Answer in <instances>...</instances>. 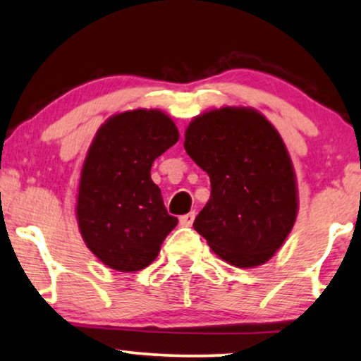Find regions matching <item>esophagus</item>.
Masks as SVG:
<instances>
[{"label": "esophagus", "instance_id": "obj_1", "mask_svg": "<svg viewBox=\"0 0 361 361\" xmlns=\"http://www.w3.org/2000/svg\"><path fill=\"white\" fill-rule=\"evenodd\" d=\"M195 218H196V213H195V211H191V213L181 216V218H180V224H181V226H191V224H193Z\"/></svg>", "mask_w": 361, "mask_h": 361}]
</instances>
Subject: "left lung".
Returning <instances> with one entry per match:
<instances>
[{
  "label": "left lung",
  "instance_id": "obj_1",
  "mask_svg": "<svg viewBox=\"0 0 361 361\" xmlns=\"http://www.w3.org/2000/svg\"><path fill=\"white\" fill-rule=\"evenodd\" d=\"M185 150L211 181L193 228L233 266L267 262L299 208L294 166L274 125L254 109H214L188 125Z\"/></svg>",
  "mask_w": 361,
  "mask_h": 361
}]
</instances>
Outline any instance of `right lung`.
<instances>
[{
	"label": "right lung",
	"instance_id": "add662e5",
	"mask_svg": "<svg viewBox=\"0 0 361 361\" xmlns=\"http://www.w3.org/2000/svg\"><path fill=\"white\" fill-rule=\"evenodd\" d=\"M178 138L168 115L147 109L114 115L95 133L80 171L77 223L87 247L110 269L150 266L178 224L150 176L153 161Z\"/></svg>",
	"mask_w": 361,
	"mask_h": 361
}]
</instances>
